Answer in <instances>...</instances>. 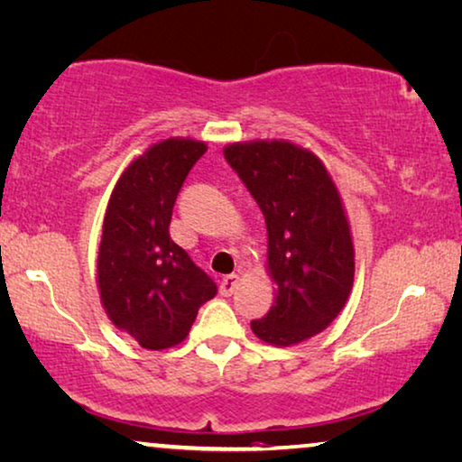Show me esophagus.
Returning <instances> with one entry per match:
<instances>
[{
    "label": "esophagus",
    "mask_w": 462,
    "mask_h": 462,
    "mask_svg": "<svg viewBox=\"0 0 462 462\" xmlns=\"http://www.w3.org/2000/svg\"><path fill=\"white\" fill-rule=\"evenodd\" d=\"M237 282H239V276L237 274L223 276V281H221V295H225V297L233 295V291L237 289Z\"/></svg>",
    "instance_id": "esophagus-1"
}]
</instances>
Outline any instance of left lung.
Returning a JSON list of instances; mask_svg holds the SVG:
<instances>
[{
    "label": "left lung",
    "instance_id": "8db88e82",
    "mask_svg": "<svg viewBox=\"0 0 462 462\" xmlns=\"http://www.w3.org/2000/svg\"><path fill=\"white\" fill-rule=\"evenodd\" d=\"M225 159L258 202L268 229L273 308L252 320L264 343L289 346L322 332L349 297L353 241L343 202L316 154L291 142L225 148Z\"/></svg>",
    "mask_w": 462,
    "mask_h": 462
}]
</instances>
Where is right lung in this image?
<instances>
[{"label":"right lung","instance_id":"1","mask_svg":"<svg viewBox=\"0 0 462 462\" xmlns=\"http://www.w3.org/2000/svg\"><path fill=\"white\" fill-rule=\"evenodd\" d=\"M207 152L196 140L148 148L119 177L103 223L98 289L111 322L144 349L181 343L217 282L169 236L177 194Z\"/></svg>","mask_w":462,"mask_h":462}]
</instances>
